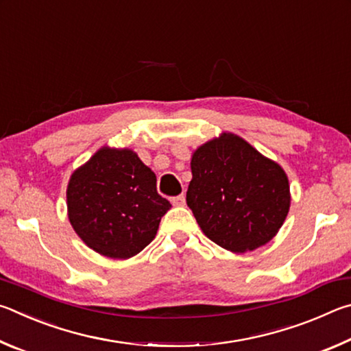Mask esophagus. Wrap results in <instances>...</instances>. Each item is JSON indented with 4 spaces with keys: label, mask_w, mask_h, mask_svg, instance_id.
<instances>
[{
    "label": "esophagus",
    "mask_w": 351,
    "mask_h": 351,
    "mask_svg": "<svg viewBox=\"0 0 351 351\" xmlns=\"http://www.w3.org/2000/svg\"><path fill=\"white\" fill-rule=\"evenodd\" d=\"M171 204H173L175 207H182L184 204H186V197H184V195H178V197H173L171 198Z\"/></svg>",
    "instance_id": "esophagus-1"
}]
</instances>
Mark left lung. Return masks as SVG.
I'll list each match as a JSON object with an SVG mask.
<instances>
[{"label":"left lung","mask_w":351,"mask_h":351,"mask_svg":"<svg viewBox=\"0 0 351 351\" xmlns=\"http://www.w3.org/2000/svg\"><path fill=\"white\" fill-rule=\"evenodd\" d=\"M190 169L187 206L207 239L245 254L277 235L291 206L280 164L226 132L192 153Z\"/></svg>","instance_id":"left-lung-1"}]
</instances>
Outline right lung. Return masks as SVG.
Segmentation results:
<instances>
[{"label": "right lung", "instance_id": "1", "mask_svg": "<svg viewBox=\"0 0 351 351\" xmlns=\"http://www.w3.org/2000/svg\"><path fill=\"white\" fill-rule=\"evenodd\" d=\"M66 206L80 240L116 260L132 258L150 245L171 207L156 192V175L138 153L108 145L73 171Z\"/></svg>", "mask_w": 351, "mask_h": 351}]
</instances>
